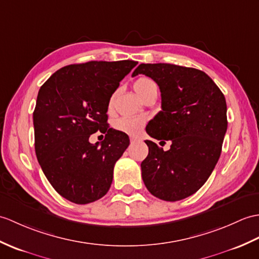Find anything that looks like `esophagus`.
<instances>
[{"instance_id":"obj_1","label":"esophagus","mask_w":259,"mask_h":259,"mask_svg":"<svg viewBox=\"0 0 259 259\" xmlns=\"http://www.w3.org/2000/svg\"><path fill=\"white\" fill-rule=\"evenodd\" d=\"M130 141L131 142H136L137 141V138L136 137H130Z\"/></svg>"}]
</instances>
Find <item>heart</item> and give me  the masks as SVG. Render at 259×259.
<instances>
[{
    "label": "heart",
    "mask_w": 259,
    "mask_h": 259,
    "mask_svg": "<svg viewBox=\"0 0 259 259\" xmlns=\"http://www.w3.org/2000/svg\"><path fill=\"white\" fill-rule=\"evenodd\" d=\"M157 88L155 82L149 77H140L135 81L134 89L136 93L143 98L152 89ZM144 124V119L141 117H121L115 122V127L117 130L122 131L124 134L131 136H136L141 131Z\"/></svg>",
    "instance_id": "heart-1"
}]
</instances>
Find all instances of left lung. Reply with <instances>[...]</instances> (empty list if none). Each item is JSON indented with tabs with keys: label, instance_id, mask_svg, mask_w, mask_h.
<instances>
[{
	"label": "left lung",
	"instance_id": "obj_1",
	"mask_svg": "<svg viewBox=\"0 0 259 259\" xmlns=\"http://www.w3.org/2000/svg\"><path fill=\"white\" fill-rule=\"evenodd\" d=\"M143 74L158 83L162 110L147 125L149 136L171 141L163 151L146 140L142 161L144 185L163 201H180L194 194L218 163L227 130L226 100L204 71L173 64H140L132 77Z\"/></svg>",
	"mask_w": 259,
	"mask_h": 259
}]
</instances>
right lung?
Here are the masks:
<instances>
[{"instance_id":"1","label":"right lung","mask_w":259,"mask_h":259,"mask_svg":"<svg viewBox=\"0 0 259 259\" xmlns=\"http://www.w3.org/2000/svg\"><path fill=\"white\" fill-rule=\"evenodd\" d=\"M138 62H88L68 65L40 87L33 112L35 152L58 194L76 204L99 200L110 189L113 166L129 138L108 127L112 94ZM106 133L100 147L89 137Z\"/></svg>"}]
</instances>
